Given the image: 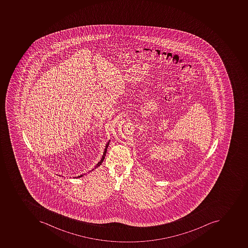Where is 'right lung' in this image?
Returning <instances> with one entry per match:
<instances>
[{
  "instance_id": "add662e5",
  "label": "right lung",
  "mask_w": 248,
  "mask_h": 248,
  "mask_svg": "<svg viewBox=\"0 0 248 248\" xmlns=\"http://www.w3.org/2000/svg\"><path fill=\"white\" fill-rule=\"evenodd\" d=\"M109 142L110 140L108 141V142L106 143V148H105V150H104L103 152V155H102V158H101V160H100V161L98 162V164H96L95 167H94V168H93V170H91V172L93 171V170H94V169H96V168H98V167H99L101 164H102V162H103L104 159H105V157H106V153H107V149L108 146V145H109ZM84 174H80V176H78V177H74V178H81V177H83Z\"/></svg>"
}]
</instances>
